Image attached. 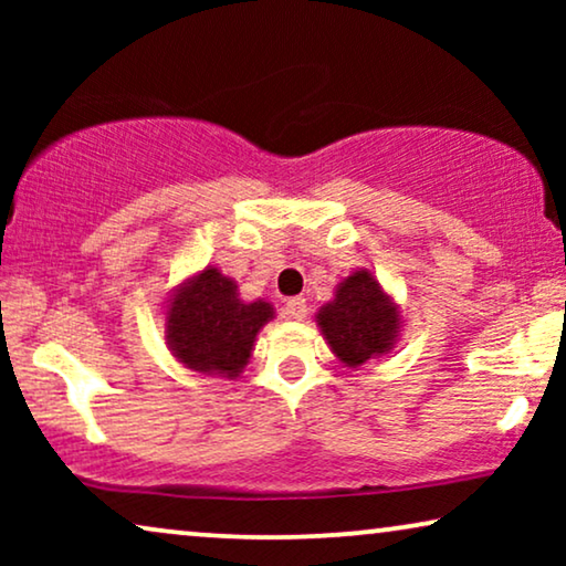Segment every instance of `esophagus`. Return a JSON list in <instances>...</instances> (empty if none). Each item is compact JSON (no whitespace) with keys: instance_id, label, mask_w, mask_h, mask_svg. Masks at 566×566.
I'll list each match as a JSON object with an SVG mask.
<instances>
[{"instance_id":"esophagus-1","label":"esophagus","mask_w":566,"mask_h":566,"mask_svg":"<svg viewBox=\"0 0 566 566\" xmlns=\"http://www.w3.org/2000/svg\"><path fill=\"white\" fill-rule=\"evenodd\" d=\"M283 314H285V319L301 322V319H304V316L308 314L306 298H301V296H296V298H289V301H285V306H283Z\"/></svg>"}]
</instances>
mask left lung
Returning a JSON list of instances; mask_svg holds the SVG:
<instances>
[{
	"label": "left lung",
	"instance_id": "obj_1",
	"mask_svg": "<svg viewBox=\"0 0 566 566\" xmlns=\"http://www.w3.org/2000/svg\"><path fill=\"white\" fill-rule=\"evenodd\" d=\"M329 350L345 368L389 355L401 332V314L370 270L360 268L337 285L335 298L316 314Z\"/></svg>",
	"mask_w": 566,
	"mask_h": 566
}]
</instances>
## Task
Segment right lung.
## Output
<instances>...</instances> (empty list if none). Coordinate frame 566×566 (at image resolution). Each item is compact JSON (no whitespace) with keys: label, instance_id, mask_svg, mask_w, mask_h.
<instances>
[{"label":"right lung","instance_id":"add662e5","mask_svg":"<svg viewBox=\"0 0 566 566\" xmlns=\"http://www.w3.org/2000/svg\"><path fill=\"white\" fill-rule=\"evenodd\" d=\"M273 316V304L262 298L242 301L237 283L208 265L169 296L165 339L185 368L237 378L250 363L258 332Z\"/></svg>","mask_w":566,"mask_h":566}]
</instances>
